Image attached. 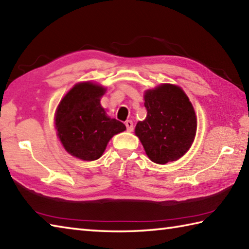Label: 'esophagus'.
I'll use <instances>...</instances> for the list:
<instances>
[{"label": "esophagus", "instance_id": "34e87169", "mask_svg": "<svg viewBox=\"0 0 249 249\" xmlns=\"http://www.w3.org/2000/svg\"><path fill=\"white\" fill-rule=\"evenodd\" d=\"M125 125H126V128H127V131H133L134 130V123L133 121H126L125 122Z\"/></svg>", "mask_w": 249, "mask_h": 249}]
</instances>
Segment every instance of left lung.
Returning a JSON list of instances; mask_svg holds the SVG:
<instances>
[{
    "instance_id": "left-lung-1",
    "label": "left lung",
    "mask_w": 249,
    "mask_h": 249,
    "mask_svg": "<svg viewBox=\"0 0 249 249\" xmlns=\"http://www.w3.org/2000/svg\"><path fill=\"white\" fill-rule=\"evenodd\" d=\"M147 118L136 125L149 159L166 164L180 159L196 137V112L180 87L163 84L144 94Z\"/></svg>"
}]
</instances>
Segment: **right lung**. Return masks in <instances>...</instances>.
I'll list each match as a JSON object with an SVG mask.
<instances>
[{"mask_svg": "<svg viewBox=\"0 0 249 249\" xmlns=\"http://www.w3.org/2000/svg\"><path fill=\"white\" fill-rule=\"evenodd\" d=\"M105 89L80 83L63 97L56 112V128L71 155L84 160L99 159L115 134L126 129L122 122L107 116L100 105Z\"/></svg>", "mask_w": 249, "mask_h": 249, "instance_id": "obj_1", "label": "right lung"}]
</instances>
